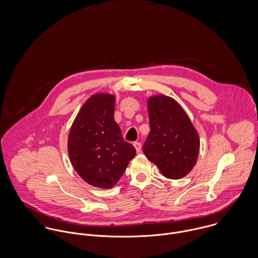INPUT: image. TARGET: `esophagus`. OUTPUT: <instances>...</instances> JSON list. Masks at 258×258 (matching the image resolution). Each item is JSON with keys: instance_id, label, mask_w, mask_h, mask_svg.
<instances>
[{"instance_id": "obj_1", "label": "esophagus", "mask_w": 258, "mask_h": 258, "mask_svg": "<svg viewBox=\"0 0 258 258\" xmlns=\"http://www.w3.org/2000/svg\"><path fill=\"white\" fill-rule=\"evenodd\" d=\"M133 145H134V147H135V149H136L137 153H140V152H141V148H142V145H141V143H140V142H135Z\"/></svg>"}]
</instances>
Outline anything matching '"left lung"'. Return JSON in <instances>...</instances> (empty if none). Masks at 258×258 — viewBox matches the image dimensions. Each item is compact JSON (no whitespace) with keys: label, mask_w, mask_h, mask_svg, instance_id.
<instances>
[{"label":"left lung","mask_w":258,"mask_h":258,"mask_svg":"<svg viewBox=\"0 0 258 258\" xmlns=\"http://www.w3.org/2000/svg\"><path fill=\"white\" fill-rule=\"evenodd\" d=\"M150 133L143 145L148 160L168 179L187 175L197 163L200 138L184 109L173 98L155 95L148 99Z\"/></svg>","instance_id":"1"}]
</instances>
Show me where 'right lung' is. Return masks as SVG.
I'll return each mask as SVG.
<instances>
[{
  "label": "right lung",
  "instance_id": "right-lung-1",
  "mask_svg": "<svg viewBox=\"0 0 258 258\" xmlns=\"http://www.w3.org/2000/svg\"><path fill=\"white\" fill-rule=\"evenodd\" d=\"M114 95L89 97L73 123L68 141L74 170L87 184L100 188L116 184L136 155L114 120Z\"/></svg>",
  "mask_w": 258,
  "mask_h": 258
}]
</instances>
